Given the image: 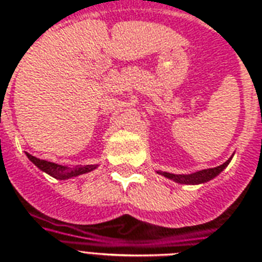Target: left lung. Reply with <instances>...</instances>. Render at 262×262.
Returning <instances> with one entry per match:
<instances>
[{
    "label": "left lung",
    "instance_id": "left-lung-1",
    "mask_svg": "<svg viewBox=\"0 0 262 262\" xmlns=\"http://www.w3.org/2000/svg\"><path fill=\"white\" fill-rule=\"evenodd\" d=\"M229 161H231V159L228 161H225L221 166L214 167V168H207V170L198 171V172H193V174H189V176H177V174H170V172H160V174H163V176L167 177V178H170V180L176 181L178 184H203V182H207V181L213 180L214 177H217L218 174L229 164Z\"/></svg>",
    "mask_w": 262,
    "mask_h": 262
}]
</instances>
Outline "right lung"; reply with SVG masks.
Returning a JSON list of instances; mask_svg holds the SVG:
<instances>
[{"label": "right lung", "mask_w": 262, "mask_h": 262, "mask_svg": "<svg viewBox=\"0 0 262 262\" xmlns=\"http://www.w3.org/2000/svg\"><path fill=\"white\" fill-rule=\"evenodd\" d=\"M27 157L30 159L35 166L38 167L40 170H42L44 172L49 174V176L55 177L58 180H68V178H72V177L81 176V174H85V172H90L95 168L96 166H76L70 168V167L59 166V164H55V163H51V161L40 160L37 157L31 156L27 153Z\"/></svg>", "instance_id": "add662e5"}]
</instances>
